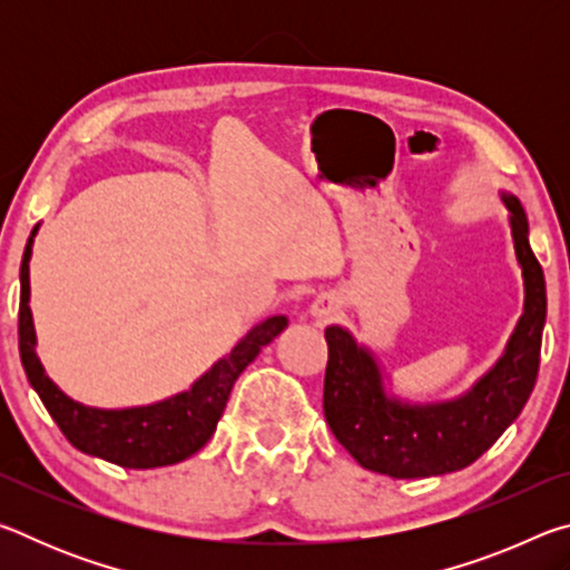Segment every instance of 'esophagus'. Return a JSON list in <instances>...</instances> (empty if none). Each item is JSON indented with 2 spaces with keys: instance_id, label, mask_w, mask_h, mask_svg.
Returning a JSON list of instances; mask_svg holds the SVG:
<instances>
[{
  "instance_id": "1",
  "label": "esophagus",
  "mask_w": 570,
  "mask_h": 570,
  "mask_svg": "<svg viewBox=\"0 0 570 570\" xmlns=\"http://www.w3.org/2000/svg\"><path fill=\"white\" fill-rule=\"evenodd\" d=\"M308 312H312L316 322H330L332 316L340 312V304H336L334 296L322 294V296L314 298V304H312V308H308Z\"/></svg>"
}]
</instances>
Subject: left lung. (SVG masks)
I'll return each mask as SVG.
<instances>
[{
	"mask_svg": "<svg viewBox=\"0 0 570 570\" xmlns=\"http://www.w3.org/2000/svg\"><path fill=\"white\" fill-rule=\"evenodd\" d=\"M510 234L523 268V316L505 354L468 394L450 402L410 404L384 392L370 350L342 326L324 332L330 362L324 374V417L334 438L362 468L390 478H430L468 468L503 435L535 387L546 324V278L528 240V218L503 193Z\"/></svg>",
	"mask_w": 570,
	"mask_h": 570,
	"instance_id": "1",
	"label": "left lung"
}]
</instances>
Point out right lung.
Listing matches in <instances>:
<instances>
[{
	"label": "right lung",
	"instance_id": "right-lung-1",
	"mask_svg": "<svg viewBox=\"0 0 570 570\" xmlns=\"http://www.w3.org/2000/svg\"><path fill=\"white\" fill-rule=\"evenodd\" d=\"M35 234L37 226L27 240L22 266H19V284H22L19 288V356H22L27 380L40 394L62 435L80 452L135 470L176 465V462L196 455L216 432L238 374L256 360V354L274 336L286 330V316H272V320L256 324L228 356L218 360L188 392H180L176 397L130 410L85 407L67 397L47 377L35 354L37 340L30 312V256Z\"/></svg>",
	"mask_w": 570,
	"mask_h": 570
}]
</instances>
